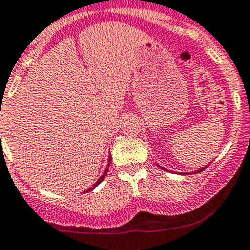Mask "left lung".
<instances>
[{
    "label": "left lung",
    "instance_id": "obj_1",
    "mask_svg": "<svg viewBox=\"0 0 250 250\" xmlns=\"http://www.w3.org/2000/svg\"><path fill=\"white\" fill-rule=\"evenodd\" d=\"M206 167H208V166H206ZM206 167H204V168H200V169H199V170H196V172H198V173H199V172H203V170L205 169ZM161 168H162V167H161ZM163 169H165V168H163ZM166 170H167V169H166Z\"/></svg>",
    "mask_w": 250,
    "mask_h": 250
}]
</instances>
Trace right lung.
Wrapping results in <instances>:
<instances>
[{
	"instance_id": "add662e5",
	"label": "right lung",
	"mask_w": 250,
	"mask_h": 250,
	"mask_svg": "<svg viewBox=\"0 0 250 250\" xmlns=\"http://www.w3.org/2000/svg\"><path fill=\"white\" fill-rule=\"evenodd\" d=\"M110 163H111V156H109V159H108V167H109V165H110ZM106 173H108V168H106V169H105V172L103 173V175H102V177L99 178L98 180H97V182H96V184H93V187H92V188H89V189H88L87 191H91V190H93L94 188L97 187V185H98V184H101V183L103 182V179H104V178H105Z\"/></svg>"
}]
</instances>
